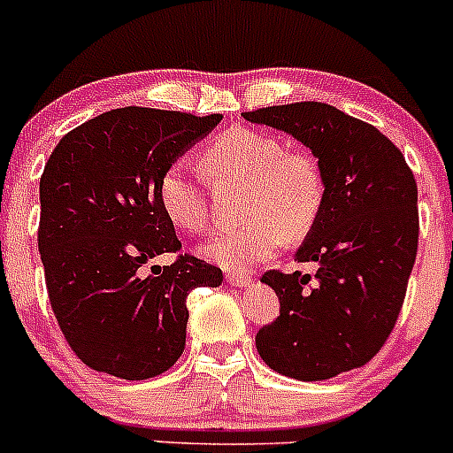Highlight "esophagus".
<instances>
[{
  "instance_id": "34e87169",
  "label": "esophagus",
  "mask_w": 453,
  "mask_h": 453,
  "mask_svg": "<svg viewBox=\"0 0 453 453\" xmlns=\"http://www.w3.org/2000/svg\"><path fill=\"white\" fill-rule=\"evenodd\" d=\"M226 279L234 288H250V283H252V276L245 274V272H227Z\"/></svg>"
}]
</instances>
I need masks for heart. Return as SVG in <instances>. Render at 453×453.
Wrapping results in <instances>:
<instances>
[{"mask_svg": "<svg viewBox=\"0 0 453 453\" xmlns=\"http://www.w3.org/2000/svg\"><path fill=\"white\" fill-rule=\"evenodd\" d=\"M201 170L214 183L243 181L239 226L214 232L201 257L227 270H245L270 257L280 241H301L314 227L325 201V179L307 152L285 150L274 134L230 128L199 155ZM157 199L174 227L201 232L208 223V199L190 170L173 164L157 183Z\"/></svg>", "mask_w": 453, "mask_h": 453, "instance_id": "1", "label": "heart"}]
</instances>
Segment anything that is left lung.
<instances>
[{
    "label": "left lung",
    "instance_id": "obj_1",
    "mask_svg": "<svg viewBox=\"0 0 453 453\" xmlns=\"http://www.w3.org/2000/svg\"><path fill=\"white\" fill-rule=\"evenodd\" d=\"M292 134L319 159L325 201L294 254L314 276L265 272L280 314L257 334L258 357L296 380H327L379 354L401 311L418 248V188L374 126L319 101L243 112Z\"/></svg>",
    "mask_w": 453,
    "mask_h": 453
}]
</instances>
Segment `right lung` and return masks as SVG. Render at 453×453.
<instances>
[{
	"mask_svg": "<svg viewBox=\"0 0 453 453\" xmlns=\"http://www.w3.org/2000/svg\"><path fill=\"white\" fill-rule=\"evenodd\" d=\"M221 115L117 108L64 134L39 181V254L52 311L90 370L126 380L168 372L186 348L188 294L223 272L181 254L157 199L168 165L208 137Z\"/></svg>",
	"mask_w": 453,
	"mask_h": 453,
	"instance_id": "obj_1",
	"label": "right lung"
}]
</instances>
